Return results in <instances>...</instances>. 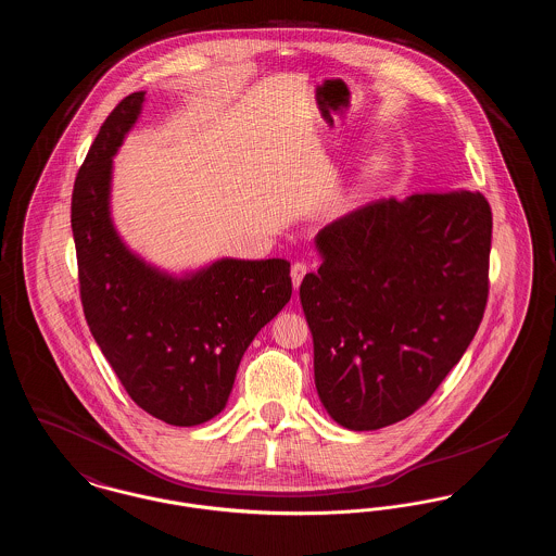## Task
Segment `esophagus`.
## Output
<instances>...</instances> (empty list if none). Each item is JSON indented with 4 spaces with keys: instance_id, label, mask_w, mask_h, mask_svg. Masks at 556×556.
<instances>
[{
    "instance_id": "1",
    "label": "esophagus",
    "mask_w": 556,
    "mask_h": 556,
    "mask_svg": "<svg viewBox=\"0 0 556 556\" xmlns=\"http://www.w3.org/2000/svg\"><path fill=\"white\" fill-rule=\"evenodd\" d=\"M306 270H308V266L304 265V263H293V265H291V283H293L295 290L300 288V283H302Z\"/></svg>"
}]
</instances>
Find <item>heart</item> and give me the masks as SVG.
I'll list each match as a JSON object with an SVG mask.
<instances>
[{
  "label": "heart",
  "instance_id": "heart-1",
  "mask_svg": "<svg viewBox=\"0 0 556 556\" xmlns=\"http://www.w3.org/2000/svg\"><path fill=\"white\" fill-rule=\"evenodd\" d=\"M370 173H372V170H370V168H369V170H367V175H365V177H370Z\"/></svg>",
  "mask_w": 556,
  "mask_h": 556
}]
</instances>
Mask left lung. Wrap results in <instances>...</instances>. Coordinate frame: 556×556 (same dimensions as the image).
<instances>
[{"label": "left lung", "mask_w": 556, "mask_h": 556, "mask_svg": "<svg viewBox=\"0 0 556 556\" xmlns=\"http://www.w3.org/2000/svg\"><path fill=\"white\" fill-rule=\"evenodd\" d=\"M490 243V204L465 189L379 200L318 231L300 302L336 424L381 429L438 390L483 318Z\"/></svg>", "instance_id": "8db88e82"}]
</instances>
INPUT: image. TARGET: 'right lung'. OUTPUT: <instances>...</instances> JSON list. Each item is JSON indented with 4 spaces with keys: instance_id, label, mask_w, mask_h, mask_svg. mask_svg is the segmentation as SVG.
I'll use <instances>...</instances> for the list:
<instances>
[{
    "instance_id": "add662e5",
    "label": "right lung",
    "mask_w": 556,
    "mask_h": 556,
    "mask_svg": "<svg viewBox=\"0 0 556 556\" xmlns=\"http://www.w3.org/2000/svg\"><path fill=\"white\" fill-rule=\"evenodd\" d=\"M143 102L137 91L110 112L75 181L80 302L132 402L164 424L193 427L225 408L243 352L290 302V263L220 258L173 275L132 252L110 214L112 159Z\"/></svg>"
}]
</instances>
